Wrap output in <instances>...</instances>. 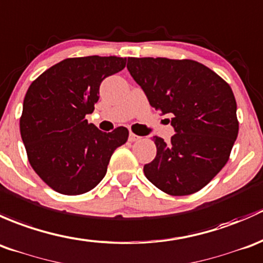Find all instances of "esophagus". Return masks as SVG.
Segmentation results:
<instances>
[{
	"instance_id": "1",
	"label": "esophagus",
	"mask_w": 263,
	"mask_h": 263,
	"mask_svg": "<svg viewBox=\"0 0 263 263\" xmlns=\"http://www.w3.org/2000/svg\"><path fill=\"white\" fill-rule=\"evenodd\" d=\"M140 137H138V135H135L134 133H130L129 134V142H137V140H139Z\"/></svg>"
}]
</instances>
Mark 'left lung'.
I'll return each mask as SVG.
<instances>
[{
	"label": "left lung",
	"mask_w": 263,
	"mask_h": 263,
	"mask_svg": "<svg viewBox=\"0 0 263 263\" xmlns=\"http://www.w3.org/2000/svg\"><path fill=\"white\" fill-rule=\"evenodd\" d=\"M128 68L161 115H171V142L154 137L156 158L144 175L173 196L201 190L226 166L238 135L237 102L228 83L199 62L128 58ZM170 121V119H167Z\"/></svg>",
	"instance_id": "obj_1"
}]
</instances>
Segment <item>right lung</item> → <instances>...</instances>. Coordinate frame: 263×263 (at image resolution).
<instances>
[{
    "instance_id": "1",
    "label": "right lung",
    "mask_w": 263,
    "mask_h": 263,
    "mask_svg": "<svg viewBox=\"0 0 263 263\" xmlns=\"http://www.w3.org/2000/svg\"><path fill=\"white\" fill-rule=\"evenodd\" d=\"M125 64L126 58L119 57L64 59L40 74L26 92L20 133L29 162L59 194L81 195L96 187L114 151L128 140L124 126L105 133L85 119L99 101L102 81Z\"/></svg>"
}]
</instances>
